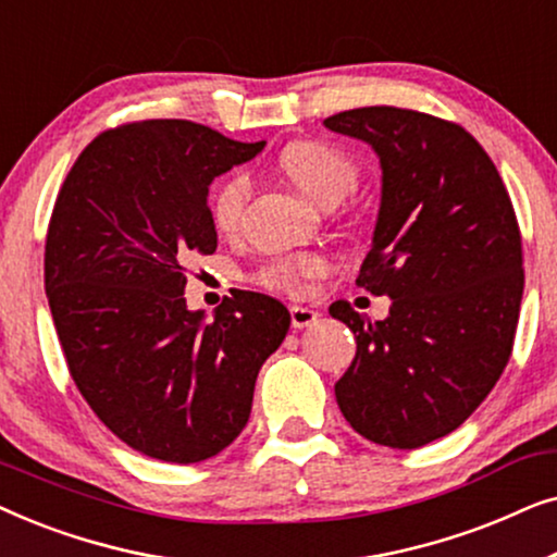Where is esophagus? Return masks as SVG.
<instances>
[{
  "instance_id": "1",
  "label": "esophagus",
  "mask_w": 557,
  "mask_h": 557,
  "mask_svg": "<svg viewBox=\"0 0 557 557\" xmlns=\"http://www.w3.org/2000/svg\"><path fill=\"white\" fill-rule=\"evenodd\" d=\"M288 311H292V326H294V330H304V326L317 324V319H319V311L307 309V307H292Z\"/></svg>"
}]
</instances>
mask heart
<instances>
[{"instance_id":"obj_1","label":"heart","mask_w":557,"mask_h":557,"mask_svg":"<svg viewBox=\"0 0 557 557\" xmlns=\"http://www.w3.org/2000/svg\"><path fill=\"white\" fill-rule=\"evenodd\" d=\"M278 166L304 195L334 208L360 185V164L337 144L324 139H296L278 151ZM250 195L246 170H233L212 187L210 218L220 233H235L240 227ZM326 261L317 253H281L261 263L253 273L256 284L278 294H301L309 278L322 276Z\"/></svg>"}]
</instances>
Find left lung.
Instances as JSON below:
<instances>
[{"instance_id":"8db88e82","label":"left lung","mask_w":557,"mask_h":557,"mask_svg":"<svg viewBox=\"0 0 557 557\" xmlns=\"http://www.w3.org/2000/svg\"><path fill=\"white\" fill-rule=\"evenodd\" d=\"M324 126L380 157L383 202L357 286L393 299L375 324L349 301L330 307L357 339L337 406L368 441L425 446L474 413L512 355L524 288L512 200L482 144L454 121L368 106Z\"/></svg>"}]
</instances>
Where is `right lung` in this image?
I'll list each match as a JSON object with an SVG mask.
<instances>
[{
	"mask_svg": "<svg viewBox=\"0 0 557 557\" xmlns=\"http://www.w3.org/2000/svg\"><path fill=\"white\" fill-rule=\"evenodd\" d=\"M261 149L185 119L132 121L81 151L52 208L45 294L67 370L106 429L151 459L231 446L292 324L265 294L225 296L210 322L182 296L187 258L218 248L210 182Z\"/></svg>",
	"mask_w": 557,
	"mask_h": 557,
	"instance_id": "add662e5",
	"label": "right lung"
}]
</instances>
